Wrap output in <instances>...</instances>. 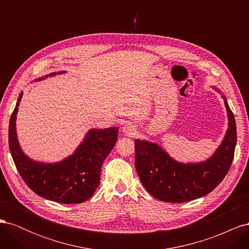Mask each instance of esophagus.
Masks as SVG:
<instances>
[{
  "mask_svg": "<svg viewBox=\"0 0 249 249\" xmlns=\"http://www.w3.org/2000/svg\"><path fill=\"white\" fill-rule=\"evenodd\" d=\"M123 133L127 137H136L137 136V129L135 127V125L131 124H126L122 127Z\"/></svg>",
  "mask_w": 249,
  "mask_h": 249,
  "instance_id": "1",
  "label": "esophagus"
}]
</instances>
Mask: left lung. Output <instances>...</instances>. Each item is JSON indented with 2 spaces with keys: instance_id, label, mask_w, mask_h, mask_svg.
I'll return each instance as SVG.
<instances>
[{
  "instance_id": "8db88e82",
  "label": "left lung",
  "mask_w": 249,
  "mask_h": 249,
  "mask_svg": "<svg viewBox=\"0 0 249 249\" xmlns=\"http://www.w3.org/2000/svg\"><path fill=\"white\" fill-rule=\"evenodd\" d=\"M222 99L228 113V130L221 144L206 161L178 162L157 143L135 140V166L142 185L154 197L167 202L197 199L213 191L227 176L235 154L237 127L224 95Z\"/></svg>"
}]
</instances>
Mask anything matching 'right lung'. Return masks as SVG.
<instances>
[{
  "label": "right lung",
  "instance_id": "obj_1",
  "mask_svg": "<svg viewBox=\"0 0 249 249\" xmlns=\"http://www.w3.org/2000/svg\"><path fill=\"white\" fill-rule=\"evenodd\" d=\"M65 71L52 72L36 79ZM22 93L19 94L9 123V148L21 178L39 196L61 203H81L88 200L100 185L104 160L114 147L118 127L90 129L74 152L62 161L43 163L29 158L19 145L17 134V115Z\"/></svg>",
  "mask_w": 249,
  "mask_h": 249
}]
</instances>
